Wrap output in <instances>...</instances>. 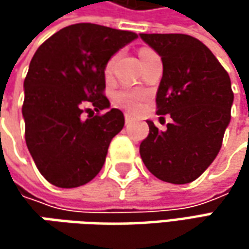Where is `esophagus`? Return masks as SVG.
I'll return each mask as SVG.
<instances>
[{"label":"esophagus","instance_id":"34e87169","mask_svg":"<svg viewBox=\"0 0 249 249\" xmlns=\"http://www.w3.org/2000/svg\"><path fill=\"white\" fill-rule=\"evenodd\" d=\"M124 120H126V124H129L130 122H131V116H130L129 113H124Z\"/></svg>","mask_w":249,"mask_h":249}]
</instances>
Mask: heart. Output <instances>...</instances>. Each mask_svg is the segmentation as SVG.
<instances>
[{
  "mask_svg": "<svg viewBox=\"0 0 249 249\" xmlns=\"http://www.w3.org/2000/svg\"><path fill=\"white\" fill-rule=\"evenodd\" d=\"M152 53L148 48H142L140 51V58L147 55V53ZM112 65H113V59L108 61V63L105 65V74L108 76L112 71ZM141 98H142V94L137 90H120L115 94V102L123 107L124 109H127L129 112H137L140 109V105H141Z\"/></svg>",
  "mask_w": 249,
  "mask_h": 249,
  "instance_id": "obj_1",
  "label": "heart"
}]
</instances>
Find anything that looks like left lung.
Returning <instances> with one entry per match:
<instances>
[{
	"mask_svg": "<svg viewBox=\"0 0 249 249\" xmlns=\"http://www.w3.org/2000/svg\"><path fill=\"white\" fill-rule=\"evenodd\" d=\"M140 38L162 59L158 115L173 120L165 131L147 120L149 134L140 144V155L159 180L187 184L220 151L234 101L231 82L211 50L191 36L141 33Z\"/></svg>",
	"mask_w": 249,
	"mask_h": 249,
	"instance_id": "obj_1",
	"label": "left lung"
}]
</instances>
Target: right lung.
<instances>
[{
    "mask_svg": "<svg viewBox=\"0 0 249 249\" xmlns=\"http://www.w3.org/2000/svg\"><path fill=\"white\" fill-rule=\"evenodd\" d=\"M137 34L92 23H76L51 36L36 51L24 79L26 145L51 184L73 188L100 173L110 140L124 126L110 108L105 65ZM107 110L81 119L82 108Z\"/></svg>",
    "mask_w": 249,
    "mask_h": 249,
    "instance_id": "add662e5",
    "label": "right lung"
}]
</instances>
